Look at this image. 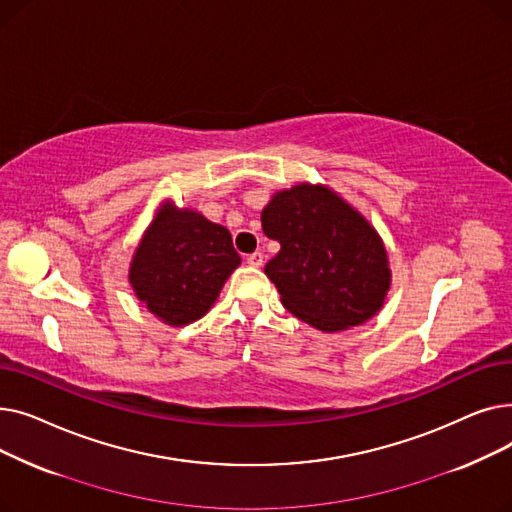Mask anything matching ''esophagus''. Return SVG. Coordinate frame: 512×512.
I'll return each mask as SVG.
<instances>
[{
  "instance_id": "1",
  "label": "esophagus",
  "mask_w": 512,
  "mask_h": 512,
  "mask_svg": "<svg viewBox=\"0 0 512 512\" xmlns=\"http://www.w3.org/2000/svg\"><path fill=\"white\" fill-rule=\"evenodd\" d=\"M247 263L253 267H261L263 265V253H251L247 255Z\"/></svg>"
}]
</instances>
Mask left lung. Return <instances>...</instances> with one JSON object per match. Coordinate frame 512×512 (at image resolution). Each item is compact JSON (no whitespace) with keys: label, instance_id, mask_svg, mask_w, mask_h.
<instances>
[{"label":"left lung","instance_id":"1","mask_svg":"<svg viewBox=\"0 0 512 512\" xmlns=\"http://www.w3.org/2000/svg\"><path fill=\"white\" fill-rule=\"evenodd\" d=\"M280 253L265 265L294 317L321 332L361 326L380 311L390 288L380 236L326 186L299 184L261 213Z\"/></svg>","mask_w":512,"mask_h":512}]
</instances>
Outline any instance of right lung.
Returning <instances> with one entry per match:
<instances>
[{"instance_id":"add662e5","label":"right lung","mask_w":512,"mask_h":512,"mask_svg":"<svg viewBox=\"0 0 512 512\" xmlns=\"http://www.w3.org/2000/svg\"><path fill=\"white\" fill-rule=\"evenodd\" d=\"M230 232L195 211L161 209L130 265V284L170 326L203 317L238 267Z\"/></svg>"}]
</instances>
